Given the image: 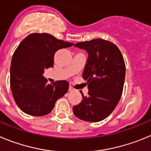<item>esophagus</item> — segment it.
I'll return each mask as SVG.
<instances>
[{
    "mask_svg": "<svg viewBox=\"0 0 151 151\" xmlns=\"http://www.w3.org/2000/svg\"><path fill=\"white\" fill-rule=\"evenodd\" d=\"M68 91H74V88H73L71 86H70V87H69V88H68Z\"/></svg>",
    "mask_w": 151,
    "mask_h": 151,
    "instance_id": "34e87169",
    "label": "esophagus"
}]
</instances>
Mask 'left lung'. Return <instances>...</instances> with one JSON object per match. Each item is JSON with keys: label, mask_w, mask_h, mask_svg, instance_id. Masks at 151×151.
<instances>
[{"label": "left lung", "mask_w": 151, "mask_h": 151, "mask_svg": "<svg viewBox=\"0 0 151 151\" xmlns=\"http://www.w3.org/2000/svg\"><path fill=\"white\" fill-rule=\"evenodd\" d=\"M74 47L88 53L83 78L88 84V95L73 107L77 118L98 122L109 116L120 101L125 79L124 60L112 42L101 39L78 42Z\"/></svg>", "instance_id": "1"}]
</instances>
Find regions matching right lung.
Instances as JSON below:
<instances>
[{"instance_id":"add662e5","label":"right lung","mask_w":151,"mask_h":151,"mask_svg":"<svg viewBox=\"0 0 151 151\" xmlns=\"http://www.w3.org/2000/svg\"><path fill=\"white\" fill-rule=\"evenodd\" d=\"M73 45L48 33H32L19 44L11 62L10 86L15 103L24 113L33 116L47 115L56 101L67 93V81L47 84L43 73L45 69L53 66L57 50Z\"/></svg>"}]
</instances>
